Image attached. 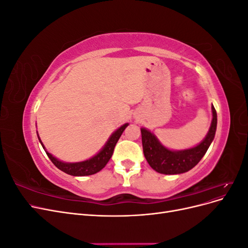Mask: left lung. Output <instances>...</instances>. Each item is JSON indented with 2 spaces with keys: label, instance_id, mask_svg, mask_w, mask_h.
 <instances>
[{
  "label": "left lung",
  "instance_id": "obj_1",
  "mask_svg": "<svg viewBox=\"0 0 248 248\" xmlns=\"http://www.w3.org/2000/svg\"><path fill=\"white\" fill-rule=\"evenodd\" d=\"M212 121L205 139L199 145L184 150H170L164 147L155 134L147 128H140L142 151L148 163L154 170L164 175H177L190 170L200 162L214 140L217 114L212 104Z\"/></svg>",
  "mask_w": 248,
  "mask_h": 248
}]
</instances>
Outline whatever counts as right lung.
Listing matches in <instances>:
<instances>
[{"instance_id":"1","label":"right lung","mask_w":248,"mask_h":248,"mask_svg":"<svg viewBox=\"0 0 248 248\" xmlns=\"http://www.w3.org/2000/svg\"><path fill=\"white\" fill-rule=\"evenodd\" d=\"M128 125H129L128 123H125L116 131L112 132L111 136L106 142V145L103 146V148L96 155H94L93 157H91V158H89L87 160L79 161V162H64L62 160L56 158L55 156H52L49 152L46 151V149L42 144L38 133H37V136H38V140L40 141L41 146L43 147L44 150H46V153L47 154L48 158L59 170H61L62 171L66 172V174L71 175V176L81 177V176L94 175L96 172L100 171L104 167L107 166V163L108 162V160L110 159V157L112 155V152H114L117 141L119 140L120 137L122 136L123 131Z\"/></svg>"}]
</instances>
